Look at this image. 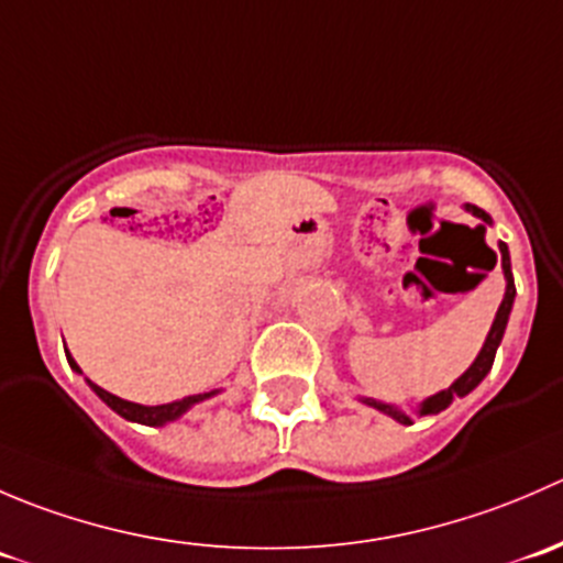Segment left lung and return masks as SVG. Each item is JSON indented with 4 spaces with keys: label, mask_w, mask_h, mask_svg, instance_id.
<instances>
[{
    "label": "left lung",
    "mask_w": 563,
    "mask_h": 563,
    "mask_svg": "<svg viewBox=\"0 0 563 563\" xmlns=\"http://www.w3.org/2000/svg\"><path fill=\"white\" fill-rule=\"evenodd\" d=\"M465 212H471V214H474V218L482 220V225H479L482 231H485V225H493L490 214H487L485 209L474 207V203H465ZM496 264H501V272H504V280H507V288H504V299H501V305H498L496 318H493L490 332H487V338H485V343H482L479 354H476V360L471 362L468 371H465L460 378H455V382H452L450 387L435 391V395L424 397V400L419 402V406H417L419 417L441 413V411H444V408L452 406V400H457V397H465V395H468V391H474L476 387H479V384L485 382L487 373H490L493 360H496L498 345H501L504 332H507L509 313H512V305H515V294H518V291H515V277H512V261H509V247L504 245V242H498V255L493 253V266H496ZM360 400L365 402V406L376 408V411L387 413V417L395 419V422L411 424V417H408V413L402 411V408L391 406V402L373 400V397H360Z\"/></svg>",
    "instance_id": "8db88e82"
}]
</instances>
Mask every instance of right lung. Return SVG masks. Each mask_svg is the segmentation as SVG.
<instances>
[{
    "mask_svg": "<svg viewBox=\"0 0 563 563\" xmlns=\"http://www.w3.org/2000/svg\"><path fill=\"white\" fill-rule=\"evenodd\" d=\"M67 354V362H70L73 371L78 373V376H84L81 367L76 365V360H73L70 351L65 349ZM84 382L89 384V389L95 391V395L100 397V400L106 402L111 411H117L119 417L128 419V422H139V424H146V428H163V424L174 422V419L185 417L187 411H190L192 406H198V402L209 400V397L220 395V389H212V391H201V395H187L181 397V400H174V402H163V406H141V402H130V400H122V397L111 395V391H106L103 387H98V384H92L89 378H84Z\"/></svg>",
    "mask_w": 563,
    "mask_h": 563,
    "instance_id": "obj_1",
    "label": "right lung"
}]
</instances>
